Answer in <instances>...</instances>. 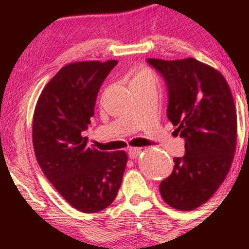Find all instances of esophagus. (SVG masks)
I'll list each match as a JSON object with an SVG mask.
<instances>
[{
  "mask_svg": "<svg viewBox=\"0 0 249 249\" xmlns=\"http://www.w3.org/2000/svg\"><path fill=\"white\" fill-rule=\"evenodd\" d=\"M141 152H142L141 147H130L128 148V157H130L131 159H134L141 154Z\"/></svg>",
  "mask_w": 249,
  "mask_h": 249,
  "instance_id": "esophagus-1",
  "label": "esophagus"
}]
</instances>
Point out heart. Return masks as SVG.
I'll use <instances>...</instances> for the list:
<instances>
[{
    "label": "heart",
    "mask_w": 249,
    "mask_h": 249,
    "mask_svg": "<svg viewBox=\"0 0 249 249\" xmlns=\"http://www.w3.org/2000/svg\"><path fill=\"white\" fill-rule=\"evenodd\" d=\"M139 77H152V75L147 70H141L139 72L136 73L134 78H139Z\"/></svg>",
    "instance_id": "obj_1"
}]
</instances>
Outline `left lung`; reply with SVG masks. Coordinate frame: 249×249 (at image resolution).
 Listing matches in <instances>:
<instances>
[{
  "mask_svg": "<svg viewBox=\"0 0 249 249\" xmlns=\"http://www.w3.org/2000/svg\"><path fill=\"white\" fill-rule=\"evenodd\" d=\"M168 90L167 118L185 138V156L174 158L159 185L164 201L179 211L201 206L230 172L236 147V110L225 77L196 58H148Z\"/></svg>",
  "mask_w": 249,
  "mask_h": 249,
  "instance_id": "obj_1",
  "label": "left lung"
}]
</instances>
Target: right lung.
I'll return each mask as SVG.
<instances>
[{
  "label": "right lung",
  "mask_w": 249,
  "mask_h": 249,
  "mask_svg": "<svg viewBox=\"0 0 249 249\" xmlns=\"http://www.w3.org/2000/svg\"><path fill=\"white\" fill-rule=\"evenodd\" d=\"M117 61L75 62L45 85L33 118L37 162L56 191L76 210L96 213L110 206L122 185L125 151L101 152L84 137L102 83Z\"/></svg>",
  "instance_id": "obj_1"
}]
</instances>
